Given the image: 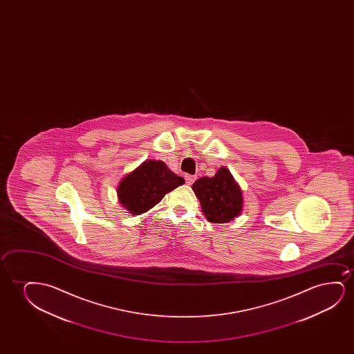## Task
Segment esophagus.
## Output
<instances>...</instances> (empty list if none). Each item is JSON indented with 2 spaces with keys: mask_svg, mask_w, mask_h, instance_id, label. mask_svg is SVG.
<instances>
[{
  "mask_svg": "<svg viewBox=\"0 0 354 354\" xmlns=\"http://www.w3.org/2000/svg\"><path fill=\"white\" fill-rule=\"evenodd\" d=\"M194 180H196V176H194V175H185V181H186V184L192 185L194 183Z\"/></svg>",
  "mask_w": 354,
  "mask_h": 354,
  "instance_id": "34e87169",
  "label": "esophagus"
}]
</instances>
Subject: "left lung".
<instances>
[{
  "label": "left lung",
  "instance_id": "1",
  "mask_svg": "<svg viewBox=\"0 0 354 354\" xmlns=\"http://www.w3.org/2000/svg\"><path fill=\"white\" fill-rule=\"evenodd\" d=\"M192 189L209 223H230L242 212V189L225 167L213 178L203 176L196 180Z\"/></svg>",
  "mask_w": 354,
  "mask_h": 354
}]
</instances>
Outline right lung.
<instances>
[{"label":"right lung","instance_id":"right-lung-1","mask_svg":"<svg viewBox=\"0 0 354 354\" xmlns=\"http://www.w3.org/2000/svg\"><path fill=\"white\" fill-rule=\"evenodd\" d=\"M184 183V178L174 174L165 162L147 160L121 180L117 187L118 201L128 213L140 215Z\"/></svg>","mask_w":354,"mask_h":354}]
</instances>
